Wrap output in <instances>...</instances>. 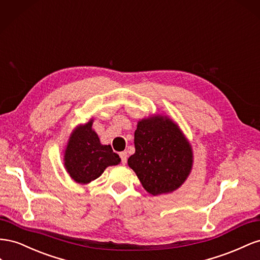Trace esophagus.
<instances>
[{
    "label": "esophagus",
    "mask_w": 260,
    "mask_h": 260,
    "mask_svg": "<svg viewBox=\"0 0 260 260\" xmlns=\"http://www.w3.org/2000/svg\"><path fill=\"white\" fill-rule=\"evenodd\" d=\"M120 157H121V161H122V165H125L126 161H127V152L123 151L120 153Z\"/></svg>",
    "instance_id": "esophagus-1"
}]
</instances>
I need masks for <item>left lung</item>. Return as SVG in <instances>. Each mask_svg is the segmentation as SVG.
Instances as JSON below:
<instances>
[{"mask_svg":"<svg viewBox=\"0 0 260 260\" xmlns=\"http://www.w3.org/2000/svg\"><path fill=\"white\" fill-rule=\"evenodd\" d=\"M135 153L128 158L140 183L155 196L179 188L188 176L192 153L179 127L162 116L138 122Z\"/></svg>","mask_w":260,"mask_h":260,"instance_id":"left-lung-1","label":"left lung"}]
</instances>
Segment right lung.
Segmentation results:
<instances>
[{
	"mask_svg": "<svg viewBox=\"0 0 260 260\" xmlns=\"http://www.w3.org/2000/svg\"><path fill=\"white\" fill-rule=\"evenodd\" d=\"M92 121L73 133L65 150V167L77 183H89L99 177L106 168L116 166L121 159L110 145H101L92 131Z\"/></svg>",
	"mask_w": 260,
	"mask_h": 260,
	"instance_id": "1",
	"label": "right lung"
}]
</instances>
